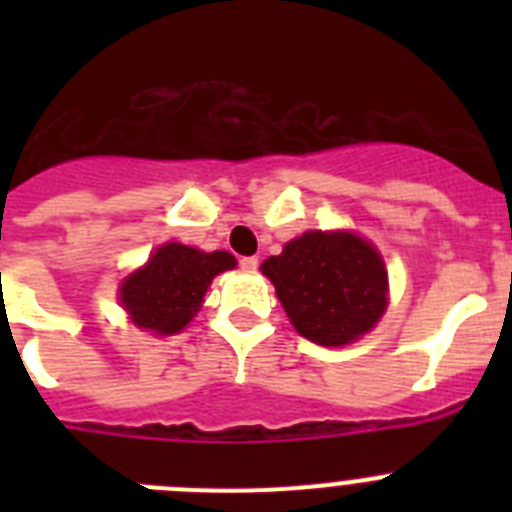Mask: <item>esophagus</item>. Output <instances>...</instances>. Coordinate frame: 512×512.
Returning <instances> with one entry per match:
<instances>
[{
  "label": "esophagus",
  "instance_id": "34e87169",
  "mask_svg": "<svg viewBox=\"0 0 512 512\" xmlns=\"http://www.w3.org/2000/svg\"><path fill=\"white\" fill-rule=\"evenodd\" d=\"M238 264H241L243 271H256V269H259V259H256V256H243V259L238 261Z\"/></svg>",
  "mask_w": 512,
  "mask_h": 512
}]
</instances>
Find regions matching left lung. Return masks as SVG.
Instances as JSON below:
<instances>
[{
  "label": "left lung",
  "instance_id": "left-lung-1",
  "mask_svg": "<svg viewBox=\"0 0 512 512\" xmlns=\"http://www.w3.org/2000/svg\"><path fill=\"white\" fill-rule=\"evenodd\" d=\"M300 336L346 346L372 330L387 307L382 256L354 233H310L261 264Z\"/></svg>",
  "mask_w": 512,
  "mask_h": 512
}]
</instances>
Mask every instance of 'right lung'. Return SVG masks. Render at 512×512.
Returning a JSON list of instances; mask_svg holds the SVG:
<instances>
[{
    "mask_svg": "<svg viewBox=\"0 0 512 512\" xmlns=\"http://www.w3.org/2000/svg\"><path fill=\"white\" fill-rule=\"evenodd\" d=\"M233 266L228 251L202 253L182 243H166L122 282L120 302L138 328L166 336L179 333L200 310L212 279Z\"/></svg>",
    "mask_w": 512,
    "mask_h": 512,
    "instance_id": "1",
    "label": "right lung"
}]
</instances>
